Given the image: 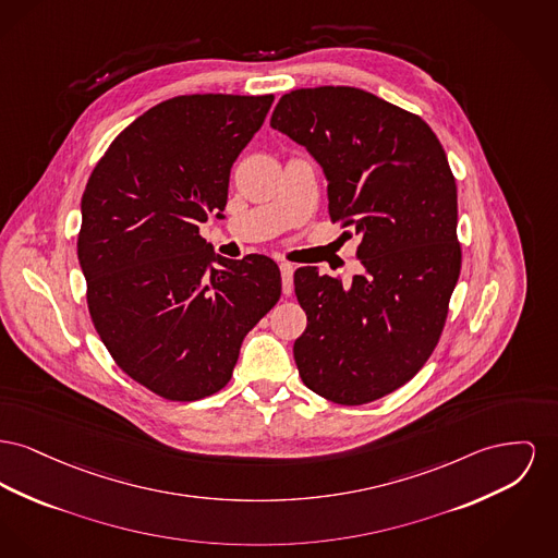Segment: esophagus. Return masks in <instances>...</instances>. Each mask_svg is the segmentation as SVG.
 Returning a JSON list of instances; mask_svg holds the SVG:
<instances>
[{
	"label": "esophagus",
	"mask_w": 558,
	"mask_h": 558,
	"mask_svg": "<svg viewBox=\"0 0 558 558\" xmlns=\"http://www.w3.org/2000/svg\"><path fill=\"white\" fill-rule=\"evenodd\" d=\"M293 265L291 263H280V274H282V293L291 295L293 293Z\"/></svg>",
	"instance_id": "esophagus-1"
}]
</instances>
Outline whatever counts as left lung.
I'll return each mask as SVG.
<instances>
[{"label":"left lung","instance_id":"1","mask_svg":"<svg viewBox=\"0 0 558 558\" xmlns=\"http://www.w3.org/2000/svg\"><path fill=\"white\" fill-rule=\"evenodd\" d=\"M269 124L323 166L330 221L361 235L350 287L295 271L299 375L337 404L373 402L413 379L440 339L461 269L456 177L420 116L361 88L293 90Z\"/></svg>","mask_w":558,"mask_h":558}]
</instances>
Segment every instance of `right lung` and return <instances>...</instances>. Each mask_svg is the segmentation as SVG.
I'll return each instance as SVG.
<instances>
[{
  "label": "right lung",
  "instance_id": "right-lung-1",
  "mask_svg": "<svg viewBox=\"0 0 558 558\" xmlns=\"http://www.w3.org/2000/svg\"><path fill=\"white\" fill-rule=\"evenodd\" d=\"M271 102L165 100L116 136L86 183L77 259L93 325L118 366L166 400L219 392L282 293L269 257L226 259L197 228L221 217L231 166Z\"/></svg>",
  "mask_w": 558,
  "mask_h": 558
}]
</instances>
